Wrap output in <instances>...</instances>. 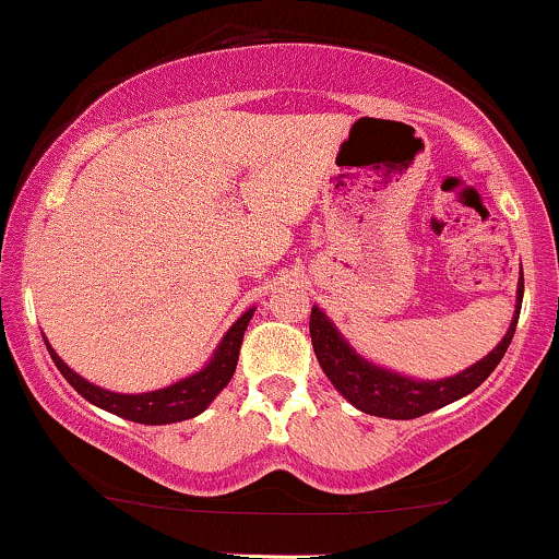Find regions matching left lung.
<instances>
[{"label": "left lung", "instance_id": "1", "mask_svg": "<svg viewBox=\"0 0 559 559\" xmlns=\"http://www.w3.org/2000/svg\"><path fill=\"white\" fill-rule=\"evenodd\" d=\"M521 301H523V273L521 284H518V305L515 316H512L510 329H507L504 338L499 342L484 360L463 370V373L452 378H441V381H415V378L391 373L386 368L368 362L365 357L357 355L336 325L325 318L320 307H312L310 316V336L312 349L323 368V373L331 378L333 386L346 402L355 404L357 409L368 415H378V418L391 420H413L420 415L433 413V409L444 407V404L460 400V396L471 394L478 389L491 370L497 368L499 360L504 357L507 346L512 342L515 333L518 316H521Z\"/></svg>", "mask_w": 559, "mask_h": 559}]
</instances>
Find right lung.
<instances>
[{
	"label": "right lung",
	"mask_w": 559,
	"mask_h": 559,
	"mask_svg": "<svg viewBox=\"0 0 559 559\" xmlns=\"http://www.w3.org/2000/svg\"><path fill=\"white\" fill-rule=\"evenodd\" d=\"M252 310H247L243 316L230 325L223 342L217 344L213 360L204 365L202 370L189 378H181L173 386L146 391V394H118V391H107L88 383L86 378L68 368L66 362L60 360V355L47 344L49 355L57 365L66 381L79 391L81 396H86L88 402L96 404V407L107 409V413L118 415V418L144 423V426H165V423H178L197 418L199 413L207 409V404L221 394L223 389L228 386V381L234 378L236 362H239V349L243 342V331H247L249 320H252Z\"/></svg>",
	"instance_id": "obj_1"
}]
</instances>
